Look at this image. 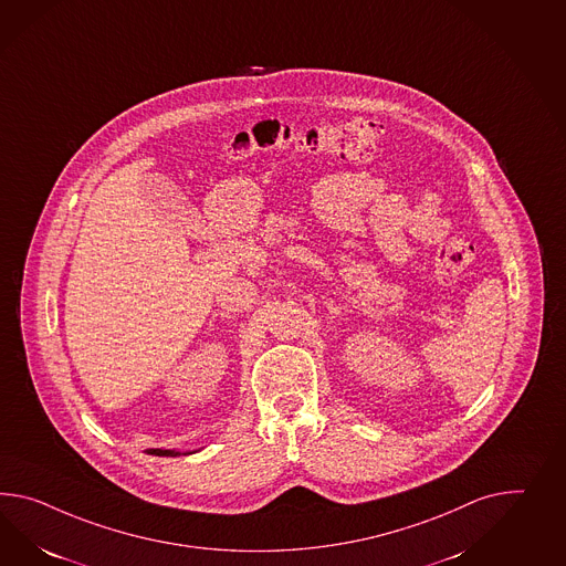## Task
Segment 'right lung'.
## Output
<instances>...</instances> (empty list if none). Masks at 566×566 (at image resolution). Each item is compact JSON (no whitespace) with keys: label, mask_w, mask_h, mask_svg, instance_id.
I'll return each mask as SVG.
<instances>
[{"label":"right lung","mask_w":566,"mask_h":566,"mask_svg":"<svg viewBox=\"0 0 566 566\" xmlns=\"http://www.w3.org/2000/svg\"><path fill=\"white\" fill-rule=\"evenodd\" d=\"M147 453H151V455H172V458L180 455V451L175 450H149ZM187 453H190V451H187ZM187 453H185V455H187Z\"/></svg>","instance_id":"obj_1"}]
</instances>
